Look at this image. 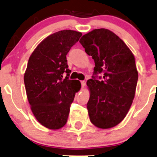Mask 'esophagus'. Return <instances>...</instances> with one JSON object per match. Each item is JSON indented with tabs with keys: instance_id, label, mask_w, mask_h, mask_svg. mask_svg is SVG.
<instances>
[{
	"instance_id": "esophagus-1",
	"label": "esophagus",
	"mask_w": 157,
	"mask_h": 157,
	"mask_svg": "<svg viewBox=\"0 0 157 157\" xmlns=\"http://www.w3.org/2000/svg\"><path fill=\"white\" fill-rule=\"evenodd\" d=\"M86 81H85V80H82V81H81V85H82V87H84V86H86Z\"/></svg>"
}]
</instances>
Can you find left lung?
Here are the masks:
<instances>
[{
    "label": "left lung",
    "instance_id": "8db88e82",
    "mask_svg": "<svg viewBox=\"0 0 157 157\" xmlns=\"http://www.w3.org/2000/svg\"><path fill=\"white\" fill-rule=\"evenodd\" d=\"M80 43L95 63V76L87 81L90 120L97 128H111L123 120L134 98L138 80L134 56L122 40L106 29L92 30ZM100 73L103 79L97 80Z\"/></svg>",
    "mask_w": 157,
    "mask_h": 157
}]
</instances>
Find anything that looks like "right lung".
Masks as SVG:
<instances>
[{"label":"right lung","instance_id":"add662e5","mask_svg":"<svg viewBox=\"0 0 157 157\" xmlns=\"http://www.w3.org/2000/svg\"><path fill=\"white\" fill-rule=\"evenodd\" d=\"M82 33L63 30L46 37L32 52L24 74L27 98L36 120L52 130L67 122L70 105L81 84L69 80L66 55ZM64 72L67 74L62 79Z\"/></svg>","mask_w":157,"mask_h":157}]
</instances>
